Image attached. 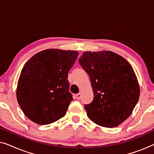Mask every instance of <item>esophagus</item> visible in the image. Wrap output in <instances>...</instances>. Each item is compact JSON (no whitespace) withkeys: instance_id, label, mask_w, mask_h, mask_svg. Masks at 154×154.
<instances>
[{"instance_id":"34e87169","label":"esophagus","mask_w":154,"mask_h":154,"mask_svg":"<svg viewBox=\"0 0 154 154\" xmlns=\"http://www.w3.org/2000/svg\"><path fill=\"white\" fill-rule=\"evenodd\" d=\"M75 97H76L77 100H80L81 97V93H78L76 95H75Z\"/></svg>"}]
</instances>
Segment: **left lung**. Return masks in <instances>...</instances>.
<instances>
[{
    "label": "left lung",
    "instance_id": "left-lung-1",
    "mask_svg": "<svg viewBox=\"0 0 154 154\" xmlns=\"http://www.w3.org/2000/svg\"><path fill=\"white\" fill-rule=\"evenodd\" d=\"M79 62L89 75L94 98L85 105L88 117L102 127L114 128L131 115L140 85L130 63L115 52H83Z\"/></svg>",
    "mask_w": 154,
    "mask_h": 154
}]
</instances>
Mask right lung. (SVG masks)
Wrapping results in <instances>:
<instances>
[{"mask_svg": "<svg viewBox=\"0 0 154 154\" xmlns=\"http://www.w3.org/2000/svg\"><path fill=\"white\" fill-rule=\"evenodd\" d=\"M75 50L48 49L34 54L23 67L17 100L26 116L39 125L64 117L73 100L68 73L76 60Z\"/></svg>", "mask_w": 154, "mask_h": 154, "instance_id": "obj_1", "label": "right lung"}]
</instances>
